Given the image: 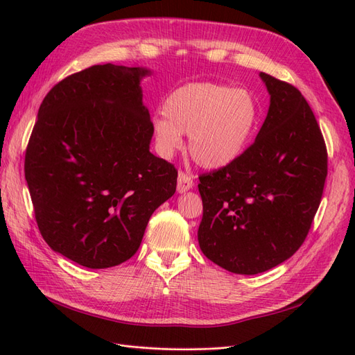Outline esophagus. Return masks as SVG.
Wrapping results in <instances>:
<instances>
[{
    "instance_id": "obj_1",
    "label": "esophagus",
    "mask_w": 355,
    "mask_h": 355,
    "mask_svg": "<svg viewBox=\"0 0 355 355\" xmlns=\"http://www.w3.org/2000/svg\"><path fill=\"white\" fill-rule=\"evenodd\" d=\"M192 187H194V182H192L191 176L184 173V171H179V175H178V192H187Z\"/></svg>"
}]
</instances>
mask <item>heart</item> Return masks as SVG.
<instances>
[{
    "label": "heart",
    "mask_w": 355,
    "mask_h": 355,
    "mask_svg": "<svg viewBox=\"0 0 355 355\" xmlns=\"http://www.w3.org/2000/svg\"><path fill=\"white\" fill-rule=\"evenodd\" d=\"M261 123V106L245 89L218 83H189L168 94L164 114L153 120L158 153L171 157L188 135V151L207 170L235 163Z\"/></svg>",
    "instance_id": "heart-1"
}]
</instances>
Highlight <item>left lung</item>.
Returning <instances> with one entry per match:
<instances>
[{
    "instance_id": "8db88e82",
    "label": "left lung",
    "mask_w": 355,
    "mask_h": 355,
    "mask_svg": "<svg viewBox=\"0 0 355 355\" xmlns=\"http://www.w3.org/2000/svg\"><path fill=\"white\" fill-rule=\"evenodd\" d=\"M270 110L235 163L200 176L204 256L234 274L265 272L305 241L327 176L313 110L292 84L261 72Z\"/></svg>"
}]
</instances>
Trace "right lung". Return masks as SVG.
I'll use <instances>...</instances> for the list:
<instances>
[{
	"label": "right lung",
	"mask_w": 355,
	"mask_h": 355,
	"mask_svg": "<svg viewBox=\"0 0 355 355\" xmlns=\"http://www.w3.org/2000/svg\"><path fill=\"white\" fill-rule=\"evenodd\" d=\"M149 73L106 63L69 75L47 93L29 137L25 179L42 239L92 270L130 259L176 191L175 166L149 153Z\"/></svg>",
	"instance_id": "add662e5"
}]
</instances>
